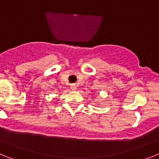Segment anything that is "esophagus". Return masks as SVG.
Here are the masks:
<instances>
[{
  "label": "esophagus",
  "mask_w": 159,
  "mask_h": 159,
  "mask_svg": "<svg viewBox=\"0 0 159 159\" xmlns=\"http://www.w3.org/2000/svg\"><path fill=\"white\" fill-rule=\"evenodd\" d=\"M70 89H71L72 91H75L77 89V86L75 85V84H71V85H70Z\"/></svg>",
  "instance_id": "34e87169"
}]
</instances>
